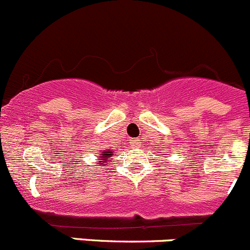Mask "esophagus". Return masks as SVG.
<instances>
[{
	"label": "esophagus",
	"mask_w": 250,
	"mask_h": 250,
	"mask_svg": "<svg viewBox=\"0 0 250 250\" xmlns=\"http://www.w3.org/2000/svg\"><path fill=\"white\" fill-rule=\"evenodd\" d=\"M139 141L140 140L137 139H131L130 140V145H131V146H137V145H139Z\"/></svg>",
	"instance_id": "esophagus-1"
}]
</instances>
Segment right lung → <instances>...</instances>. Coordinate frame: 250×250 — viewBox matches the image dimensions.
I'll list each match as a JSON object with an SVG mask.
<instances>
[{
	"instance_id": "obj_1",
	"label": "right lung",
	"mask_w": 250,
	"mask_h": 250,
	"mask_svg": "<svg viewBox=\"0 0 250 250\" xmlns=\"http://www.w3.org/2000/svg\"><path fill=\"white\" fill-rule=\"evenodd\" d=\"M113 156V152H111V149H109V151H103L101 152V153L98 154V161H97V163H99L101 166H108V158H110V157Z\"/></svg>"
}]
</instances>
